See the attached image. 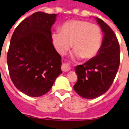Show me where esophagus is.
Wrapping results in <instances>:
<instances>
[{"label":"esophagus","instance_id":"34e87169","mask_svg":"<svg viewBox=\"0 0 129 129\" xmlns=\"http://www.w3.org/2000/svg\"><path fill=\"white\" fill-rule=\"evenodd\" d=\"M71 68L68 64H63L61 67V70L63 72H68L69 70H70Z\"/></svg>","mask_w":129,"mask_h":129}]
</instances>
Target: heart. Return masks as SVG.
Segmentation results:
<instances>
[{"instance_id": "obj_1", "label": "heart", "mask_w": 129, "mask_h": 129, "mask_svg": "<svg viewBox=\"0 0 129 129\" xmlns=\"http://www.w3.org/2000/svg\"><path fill=\"white\" fill-rule=\"evenodd\" d=\"M52 39L59 54L65 55L72 43L76 57L89 59L100 51L103 36L98 26L85 20H72L63 24L60 32H53Z\"/></svg>"}]
</instances>
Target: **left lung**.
I'll return each mask as SVG.
<instances>
[{
    "mask_svg": "<svg viewBox=\"0 0 129 129\" xmlns=\"http://www.w3.org/2000/svg\"><path fill=\"white\" fill-rule=\"evenodd\" d=\"M103 32L101 48L95 57L75 68L77 81L74 89L83 98L94 99L105 94L112 85L120 62V49L113 30L96 17Z\"/></svg>",
    "mask_w": 129,
    "mask_h": 129,
    "instance_id": "8db88e82",
    "label": "left lung"
}]
</instances>
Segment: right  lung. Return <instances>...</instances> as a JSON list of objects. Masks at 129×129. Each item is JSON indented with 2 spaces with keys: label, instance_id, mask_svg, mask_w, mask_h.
I'll use <instances>...</instances> for the list:
<instances>
[{
  "label": "right lung",
  "instance_id": "1",
  "mask_svg": "<svg viewBox=\"0 0 129 129\" xmlns=\"http://www.w3.org/2000/svg\"><path fill=\"white\" fill-rule=\"evenodd\" d=\"M57 14L35 12L15 29L7 55L11 79L20 92L31 97L47 93L62 73L61 57L52 39Z\"/></svg>",
  "mask_w": 129,
  "mask_h": 129
}]
</instances>
